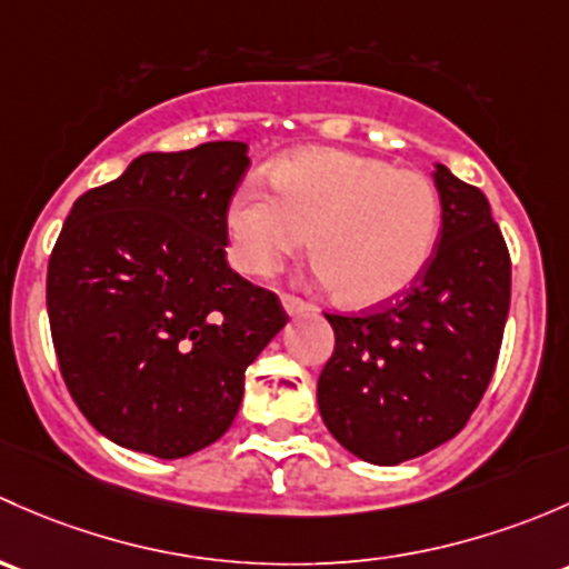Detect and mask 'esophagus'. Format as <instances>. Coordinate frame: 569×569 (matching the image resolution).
<instances>
[{
	"label": "esophagus",
	"instance_id": "obj_1",
	"mask_svg": "<svg viewBox=\"0 0 569 569\" xmlns=\"http://www.w3.org/2000/svg\"><path fill=\"white\" fill-rule=\"evenodd\" d=\"M282 303H284L287 315H301V312H309V309H312V303L303 301V298H298V296H292V292H284Z\"/></svg>",
	"mask_w": 569,
	"mask_h": 569
}]
</instances>
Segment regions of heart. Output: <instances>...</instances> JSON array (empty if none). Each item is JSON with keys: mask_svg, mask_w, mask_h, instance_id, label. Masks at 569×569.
Listing matches in <instances>:
<instances>
[{"mask_svg": "<svg viewBox=\"0 0 569 569\" xmlns=\"http://www.w3.org/2000/svg\"><path fill=\"white\" fill-rule=\"evenodd\" d=\"M273 197L236 194L227 230L241 271L268 277L298 254L348 307L395 301L419 282L441 236V194L427 174L342 150H301L271 169Z\"/></svg>", "mask_w": 569, "mask_h": 569, "instance_id": "1", "label": "heart"}]
</instances>
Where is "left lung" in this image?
I'll list each match as a JSON object with an SVG mask.
<instances>
[{
    "label": "left lung",
    "instance_id": "left-lung-1",
    "mask_svg": "<svg viewBox=\"0 0 569 569\" xmlns=\"http://www.w3.org/2000/svg\"><path fill=\"white\" fill-rule=\"evenodd\" d=\"M432 180L441 236L419 282L370 312H326L333 353L318 380L320 416L375 466L458 436L493 378L507 323L512 262L488 199L443 163Z\"/></svg>",
    "mask_w": 569,
    "mask_h": 569
}]
</instances>
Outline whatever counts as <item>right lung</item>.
Here are the masks:
<instances>
[{
  "mask_svg": "<svg viewBox=\"0 0 569 569\" xmlns=\"http://www.w3.org/2000/svg\"><path fill=\"white\" fill-rule=\"evenodd\" d=\"M243 142L144 153L70 208L46 307L70 397L120 447L174 460L230 430L246 367L287 323L227 262Z\"/></svg>",
  "mask_w": 569,
  "mask_h": 569,
  "instance_id": "1",
  "label": "right lung"
}]
</instances>
